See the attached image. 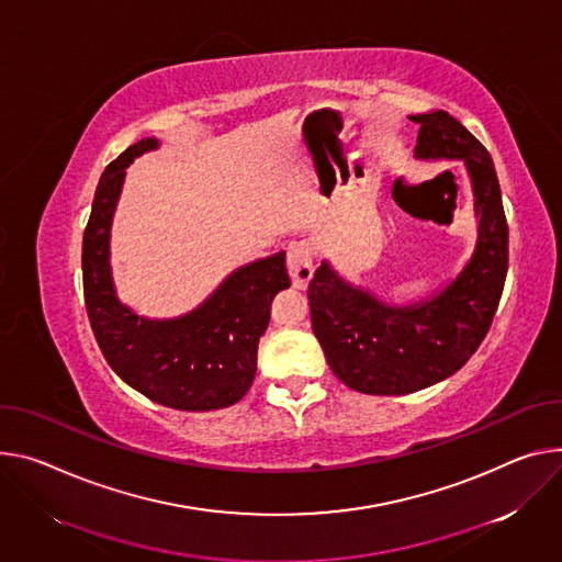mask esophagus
Returning a JSON list of instances; mask_svg holds the SVG:
<instances>
[{"label":"esophagus","instance_id":"34e87169","mask_svg":"<svg viewBox=\"0 0 562 562\" xmlns=\"http://www.w3.org/2000/svg\"><path fill=\"white\" fill-rule=\"evenodd\" d=\"M314 248L307 239L291 241L286 248V269L295 289H304L314 273Z\"/></svg>","mask_w":562,"mask_h":562}]
</instances>
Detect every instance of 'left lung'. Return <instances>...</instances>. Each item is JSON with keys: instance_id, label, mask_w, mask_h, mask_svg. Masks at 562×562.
Wrapping results in <instances>:
<instances>
[{"instance_id": "1", "label": "left lung", "mask_w": 562, "mask_h": 562, "mask_svg": "<svg viewBox=\"0 0 562 562\" xmlns=\"http://www.w3.org/2000/svg\"><path fill=\"white\" fill-rule=\"evenodd\" d=\"M415 159L464 161L477 217L471 260L443 289L392 304L345 280L329 260L310 282L312 327L331 372L363 394H411L462 368L484 340L508 269V226L486 147L448 112L411 116Z\"/></svg>"}]
</instances>
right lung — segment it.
<instances>
[{
	"label": "right lung",
	"mask_w": 562,
	"mask_h": 562,
	"mask_svg": "<svg viewBox=\"0 0 562 562\" xmlns=\"http://www.w3.org/2000/svg\"><path fill=\"white\" fill-rule=\"evenodd\" d=\"M159 145L155 136L130 145L98 181L82 239L87 316L100 351L130 387L175 411H220L252 385L271 302L291 286L284 250L235 269L183 316L145 318L123 304L110 265L112 222L125 170Z\"/></svg>",
	"instance_id": "right-lung-1"
}]
</instances>
